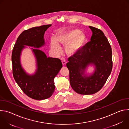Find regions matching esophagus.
Returning a JSON list of instances; mask_svg holds the SVG:
<instances>
[{
  "instance_id": "34e87169",
  "label": "esophagus",
  "mask_w": 129,
  "mask_h": 129,
  "mask_svg": "<svg viewBox=\"0 0 129 129\" xmlns=\"http://www.w3.org/2000/svg\"><path fill=\"white\" fill-rule=\"evenodd\" d=\"M61 62L62 63V64L63 66H65L66 63H67V62L66 61V60L64 59V58H62L61 59Z\"/></svg>"
}]
</instances>
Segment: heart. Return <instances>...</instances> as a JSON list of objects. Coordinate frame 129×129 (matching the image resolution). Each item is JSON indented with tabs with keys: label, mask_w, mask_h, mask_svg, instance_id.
<instances>
[{
	"label": "heart",
	"mask_w": 129,
	"mask_h": 129,
	"mask_svg": "<svg viewBox=\"0 0 129 129\" xmlns=\"http://www.w3.org/2000/svg\"><path fill=\"white\" fill-rule=\"evenodd\" d=\"M85 40L84 36L78 29H72L62 33L58 35L56 38L58 43L63 45H67L65 51L69 55L76 53L83 46ZM57 42L56 40H52L51 42V47L52 49L58 52L60 47Z\"/></svg>",
	"instance_id": "b5f03b06"
}]
</instances>
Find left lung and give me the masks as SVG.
Masks as SVG:
<instances>
[{
  "label": "left lung",
  "mask_w": 129,
  "mask_h": 129,
  "mask_svg": "<svg viewBox=\"0 0 129 129\" xmlns=\"http://www.w3.org/2000/svg\"><path fill=\"white\" fill-rule=\"evenodd\" d=\"M92 31L90 41L68 59L66 64L69 71L70 84L75 92L80 94H94L106 82L113 66L112 49L104 33L89 26ZM90 63L96 66L94 74L83 76L84 70Z\"/></svg>",
  "instance_id": "1"
}]
</instances>
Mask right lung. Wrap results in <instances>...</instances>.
<instances>
[{"label":"right lung","instance_id":"obj_1","mask_svg":"<svg viewBox=\"0 0 129 129\" xmlns=\"http://www.w3.org/2000/svg\"><path fill=\"white\" fill-rule=\"evenodd\" d=\"M51 24L34 27L24 30L18 37L12 50V62L14 78L28 97L36 100L49 98L54 91L53 80L62 67L58 58H47L42 51L33 49L37 63V69L33 76L27 75L20 62L21 51L27 45L39 48L45 44L44 35Z\"/></svg>","mask_w":129,"mask_h":129}]
</instances>
